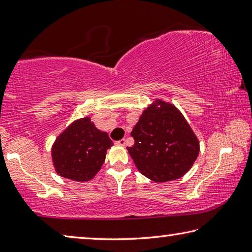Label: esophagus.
I'll use <instances>...</instances> for the list:
<instances>
[{"instance_id":"obj_1","label":"esophagus","mask_w":252,"mask_h":252,"mask_svg":"<svg viewBox=\"0 0 252 252\" xmlns=\"http://www.w3.org/2000/svg\"><path fill=\"white\" fill-rule=\"evenodd\" d=\"M116 144H117V146L125 147V144H126V140H125V139H121V140H119V141H116Z\"/></svg>"}]
</instances>
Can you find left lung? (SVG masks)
I'll list each match as a JSON object with an SVG mask.
<instances>
[{
	"label": "left lung",
	"instance_id": "left-lung-1",
	"mask_svg": "<svg viewBox=\"0 0 252 252\" xmlns=\"http://www.w3.org/2000/svg\"><path fill=\"white\" fill-rule=\"evenodd\" d=\"M127 147L135 167L156 182L181 178L199 155V141L176 106L158 100L144 110Z\"/></svg>",
	"mask_w": 252,
	"mask_h": 252
}]
</instances>
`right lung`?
Masks as SVG:
<instances>
[{"label":"right lung","instance_id":"obj_1","mask_svg":"<svg viewBox=\"0 0 252 252\" xmlns=\"http://www.w3.org/2000/svg\"><path fill=\"white\" fill-rule=\"evenodd\" d=\"M113 146L106 132L97 130L90 118H83L58 136L52 147L57 173L74 181H89L105 160L106 150Z\"/></svg>","mask_w":252,"mask_h":252}]
</instances>
